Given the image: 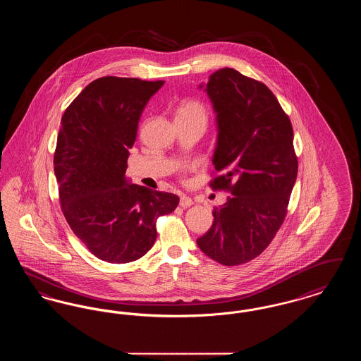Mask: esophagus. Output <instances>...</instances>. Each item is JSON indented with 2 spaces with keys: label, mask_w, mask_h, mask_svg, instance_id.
I'll list each match as a JSON object with an SVG mask.
<instances>
[{
  "label": "esophagus",
  "mask_w": 361,
  "mask_h": 361,
  "mask_svg": "<svg viewBox=\"0 0 361 361\" xmlns=\"http://www.w3.org/2000/svg\"><path fill=\"white\" fill-rule=\"evenodd\" d=\"M193 204V200L187 196V195H181V197H180V207H183V208H188V207L192 206Z\"/></svg>",
  "instance_id": "1"
}]
</instances>
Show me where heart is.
<instances>
[{"label":"heart","instance_id":"1","mask_svg":"<svg viewBox=\"0 0 361 361\" xmlns=\"http://www.w3.org/2000/svg\"><path fill=\"white\" fill-rule=\"evenodd\" d=\"M178 114L180 115H197V116L206 118V108L203 106V104H200L199 102H187L180 106ZM192 168L193 166H190V165H185V166H183V171H188Z\"/></svg>","mask_w":361,"mask_h":361}]
</instances>
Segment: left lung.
Listing matches in <instances>:
<instances>
[{
    "label": "left lung",
    "mask_w": 361,
    "mask_h": 361,
    "mask_svg": "<svg viewBox=\"0 0 361 361\" xmlns=\"http://www.w3.org/2000/svg\"><path fill=\"white\" fill-rule=\"evenodd\" d=\"M216 112L214 190L230 193L197 240L214 261L234 267L259 256L284 222L298 176L288 115L265 84L224 68L206 86Z\"/></svg>",
    "instance_id": "obj_1"
}]
</instances>
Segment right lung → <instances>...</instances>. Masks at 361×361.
<instances>
[{"mask_svg": "<svg viewBox=\"0 0 361 361\" xmlns=\"http://www.w3.org/2000/svg\"><path fill=\"white\" fill-rule=\"evenodd\" d=\"M164 82L97 78L61 121L54 172L62 212L89 252L106 262L145 256L157 238V219L180 202L174 193L130 184L124 176L143 108Z\"/></svg>", "mask_w": 361, "mask_h": 361, "instance_id": "obj_1", "label": "right lung"}]
</instances>
